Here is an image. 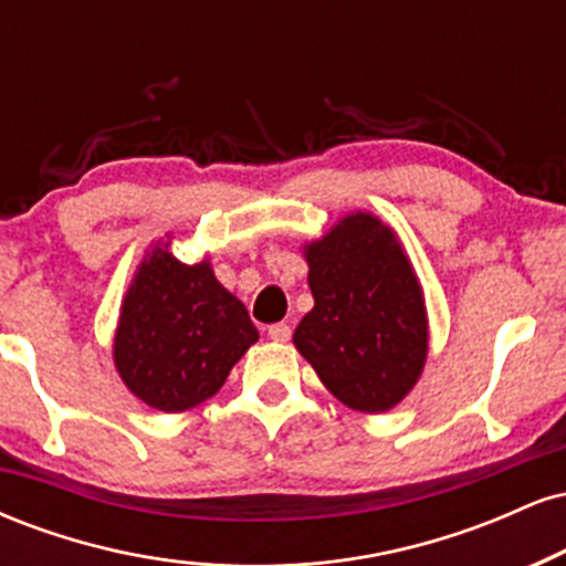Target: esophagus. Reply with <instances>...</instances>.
<instances>
[{
  "label": "esophagus",
  "mask_w": 566,
  "mask_h": 566,
  "mask_svg": "<svg viewBox=\"0 0 566 566\" xmlns=\"http://www.w3.org/2000/svg\"><path fill=\"white\" fill-rule=\"evenodd\" d=\"M290 335H292L290 324H284V322L271 324V327H269V337H271V340H276V343H287Z\"/></svg>",
  "instance_id": "esophagus-1"
}]
</instances>
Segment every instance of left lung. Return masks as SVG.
<instances>
[{"mask_svg":"<svg viewBox=\"0 0 566 566\" xmlns=\"http://www.w3.org/2000/svg\"><path fill=\"white\" fill-rule=\"evenodd\" d=\"M314 308L292 343L337 401L380 415L423 375L428 311L405 244L373 212H348L303 244Z\"/></svg>","mask_w":566,"mask_h":566,"instance_id":"8db88e82","label":"left lung"}]
</instances>
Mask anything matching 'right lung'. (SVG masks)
<instances>
[{"label":"right lung","instance_id":"1","mask_svg":"<svg viewBox=\"0 0 566 566\" xmlns=\"http://www.w3.org/2000/svg\"><path fill=\"white\" fill-rule=\"evenodd\" d=\"M165 237L148 244L122 297L112 354L122 382L143 405L186 412L220 391L258 329L212 263L178 261L172 233Z\"/></svg>","mask_w":566,"mask_h":566}]
</instances>
